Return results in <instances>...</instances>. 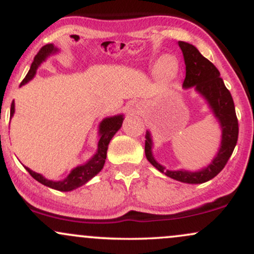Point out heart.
<instances>
[{"mask_svg":"<svg viewBox=\"0 0 254 254\" xmlns=\"http://www.w3.org/2000/svg\"><path fill=\"white\" fill-rule=\"evenodd\" d=\"M156 67L158 69V75L164 80H170V79L175 78L179 72L178 62L172 55H164L163 58H161Z\"/></svg>","mask_w":254,"mask_h":254,"instance_id":"1","label":"heart"}]
</instances>
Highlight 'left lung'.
I'll return each instance as SVG.
<instances>
[{"label":"left lung","instance_id":"obj_1","mask_svg":"<svg viewBox=\"0 0 254 254\" xmlns=\"http://www.w3.org/2000/svg\"><path fill=\"white\" fill-rule=\"evenodd\" d=\"M179 47L181 48L185 64H186V78L182 87L184 89L194 87L195 92L206 101L213 118L217 120L222 130L221 145L211 163L207 164L203 169L196 172L185 169L170 170L156 161L152 152V136L149 130H146L145 156L147 161L164 175L184 184L196 185L211 180L227 164L238 141L239 124L233 97L224 85L217 68L209 60L205 59L194 45L186 42H179Z\"/></svg>","mask_w":254,"mask_h":254}]
</instances>
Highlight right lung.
I'll return each mask as SVG.
<instances>
[{
  "mask_svg": "<svg viewBox=\"0 0 254 254\" xmlns=\"http://www.w3.org/2000/svg\"><path fill=\"white\" fill-rule=\"evenodd\" d=\"M59 48H56L54 44H47L38 51V54L35 56L32 64H31L30 70H28L27 75L25 76V79L22 80L20 86L27 84L33 76L36 75L37 68L41 65L42 62H44L45 60L49 58L50 55L59 53ZM14 112H15V104L14 101L10 105V119L13 118ZM122 122H124V115L120 114V115L110 116V118H105L102 120V122L99 124L98 127V144H97V151L95 155L91 157L86 163L78 165V167L73 168L70 170V173L68 174L67 178H64V180L60 181H53L45 179L42 174H38L33 170H31L30 168H26V170L30 173V175L32 176L35 180L41 182L44 186L50 187V189L61 190V192H69L78 187L82 186V185L87 184L93 176H96L97 174L103 169L105 159H107V151H108V145H109L110 140L113 139V136L115 135V133L121 128Z\"/></svg>",
  "mask_w": 254,
  "mask_h": 254,
  "instance_id": "right-lung-1",
  "label": "right lung"
}]
</instances>
